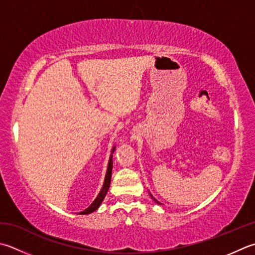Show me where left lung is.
Wrapping results in <instances>:
<instances>
[{"instance_id":"8db88e82","label":"left lung","mask_w":255,"mask_h":255,"mask_svg":"<svg viewBox=\"0 0 255 255\" xmlns=\"http://www.w3.org/2000/svg\"><path fill=\"white\" fill-rule=\"evenodd\" d=\"M150 196H151V194H150ZM151 198H152V199H153V200H154V201H156V202H157V203H158V204H161V203H160V202H158V201H157V200H156V199H154V198H153V197H152V196H151Z\"/></svg>"}]
</instances>
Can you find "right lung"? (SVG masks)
<instances>
[{"mask_svg": "<svg viewBox=\"0 0 255 255\" xmlns=\"http://www.w3.org/2000/svg\"><path fill=\"white\" fill-rule=\"evenodd\" d=\"M114 150H115V147L113 148L112 153L114 152ZM112 158H113V154L111 156V158H109L108 167H107V172H106V176H105V181H104V184H103V188H102L101 192L98 193L97 198L95 199L91 206H89L87 209H85L84 211L79 212V214H89V213H92L94 211H96L97 209L99 208V206H101V204H102L105 197H106V194L108 192V189H109V186H111V179H112V170H113V160H112Z\"/></svg>", "mask_w": 255, "mask_h": 255, "instance_id": "obj_1", "label": "right lung"}]
</instances>
